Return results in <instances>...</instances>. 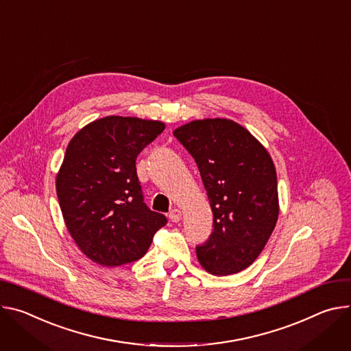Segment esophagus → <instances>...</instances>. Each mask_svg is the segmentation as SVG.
Listing matches in <instances>:
<instances>
[{"mask_svg": "<svg viewBox=\"0 0 351 351\" xmlns=\"http://www.w3.org/2000/svg\"><path fill=\"white\" fill-rule=\"evenodd\" d=\"M181 210L180 209H173L170 213H169V217L173 223H178L181 220Z\"/></svg>", "mask_w": 351, "mask_h": 351, "instance_id": "obj_1", "label": "esophagus"}]
</instances>
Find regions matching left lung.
<instances>
[{"label": "left lung", "mask_w": 351, "mask_h": 351, "mask_svg": "<svg viewBox=\"0 0 351 351\" xmlns=\"http://www.w3.org/2000/svg\"><path fill=\"white\" fill-rule=\"evenodd\" d=\"M173 134L195 159L213 212V231L197 247L198 261L215 276L239 274L259 256L279 217L274 160L232 120H195Z\"/></svg>", "instance_id": "obj_1"}]
</instances>
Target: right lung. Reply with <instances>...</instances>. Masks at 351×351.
<instances>
[{
	"label": "right lung",
	"instance_id": "right-lung-1",
	"mask_svg": "<svg viewBox=\"0 0 351 351\" xmlns=\"http://www.w3.org/2000/svg\"><path fill=\"white\" fill-rule=\"evenodd\" d=\"M165 128L162 121L108 115L69 141L56 189L69 234L90 261L108 267L134 262L167 223L143 202L135 166Z\"/></svg>",
	"mask_w": 351,
	"mask_h": 351
}]
</instances>
